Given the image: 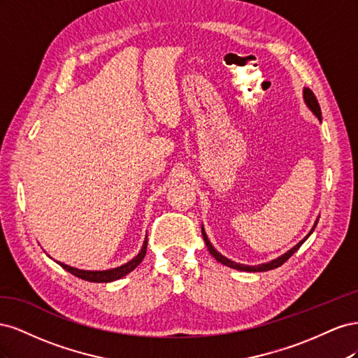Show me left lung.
Returning <instances> with one entry per match:
<instances>
[{
  "label": "left lung",
  "mask_w": 358,
  "mask_h": 358,
  "mask_svg": "<svg viewBox=\"0 0 358 358\" xmlns=\"http://www.w3.org/2000/svg\"><path fill=\"white\" fill-rule=\"evenodd\" d=\"M303 96H305V101H306V104H308V107L309 109L315 113L317 116H318V119L321 121V107H320V104H318V100H317V96H315V94H313L309 88H305V91H303ZM317 224H318V221L315 222V225H313V229L310 230V233L315 230V227H317ZM310 233L305 237V239L303 241H300L294 248H291L288 252H285L284 255H280L279 258H276V259H273V262H270V263H266V264H258V266H245V264H239V263H234V262H231V259H229V258H225V257H222L218 251H216V249L212 246V243L209 242V239H208V236H206V233H204V230L201 229V234H203V239H204V243H206V246H208V249H209V252L218 259L220 263H222L224 266H229V267H231V268H236V270H243V272H266V270H272V268H276V267H279V266H282L287 259L294 254L297 249L303 245V242H305L308 237L310 236Z\"/></svg>",
  "instance_id": "1"
}]
</instances>
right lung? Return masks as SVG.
I'll return each mask as SVG.
<instances>
[{
    "mask_svg": "<svg viewBox=\"0 0 358 358\" xmlns=\"http://www.w3.org/2000/svg\"><path fill=\"white\" fill-rule=\"evenodd\" d=\"M146 248H148V236H146V239H145L142 251H140L138 255L136 258H133L131 262H128L127 264H124L121 267L110 268V270H103V272H88V270H79V268L70 267V266L64 264V263H59V262H58V264L62 268H66L67 272H70L71 275L78 276V278H80L83 280H90V282H112V280H116L119 278L128 275L129 272H131V270H134L140 263L143 262V258L146 255Z\"/></svg>",
    "mask_w": 358,
    "mask_h": 358,
    "instance_id": "obj_1",
    "label": "right lung"
}]
</instances>
